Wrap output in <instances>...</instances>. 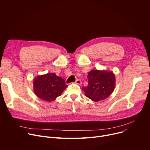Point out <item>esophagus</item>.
Wrapping results in <instances>:
<instances>
[{"instance_id":"1","label":"esophagus","mask_w":150,"mask_h":150,"mask_svg":"<svg viewBox=\"0 0 150 150\" xmlns=\"http://www.w3.org/2000/svg\"><path fill=\"white\" fill-rule=\"evenodd\" d=\"M75 83H76L77 85H79L81 84V80H79V79H77V80H76Z\"/></svg>"}]
</instances>
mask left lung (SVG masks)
I'll list each match as a JSON object with an SVG mask.
<instances>
[{
  "mask_svg": "<svg viewBox=\"0 0 150 150\" xmlns=\"http://www.w3.org/2000/svg\"><path fill=\"white\" fill-rule=\"evenodd\" d=\"M88 85L82 88L86 97L97 102L107 98L115 88V75L112 71L92 70L88 74Z\"/></svg>",
  "mask_w": 150,
  "mask_h": 150,
  "instance_id": "8db88e82",
  "label": "left lung"
}]
</instances>
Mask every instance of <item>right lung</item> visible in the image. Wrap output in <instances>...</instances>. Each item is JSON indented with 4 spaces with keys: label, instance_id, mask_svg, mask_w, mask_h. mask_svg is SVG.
I'll list each match as a JSON object with an SVG mask.
<instances>
[{
    "label": "right lung",
    "instance_id": "add662e5",
    "mask_svg": "<svg viewBox=\"0 0 150 150\" xmlns=\"http://www.w3.org/2000/svg\"><path fill=\"white\" fill-rule=\"evenodd\" d=\"M67 87L65 80L55 73L38 76L33 81L34 92L38 98L47 102L55 101Z\"/></svg>",
    "mask_w": 150,
    "mask_h": 150
}]
</instances>
